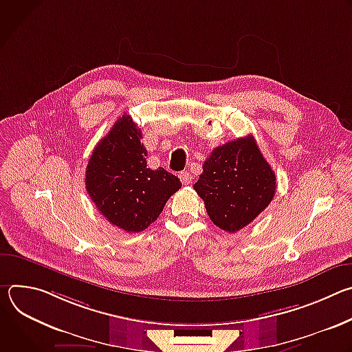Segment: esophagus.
<instances>
[{
	"label": "esophagus",
	"instance_id": "obj_1",
	"mask_svg": "<svg viewBox=\"0 0 352 352\" xmlns=\"http://www.w3.org/2000/svg\"><path fill=\"white\" fill-rule=\"evenodd\" d=\"M178 177H179V181H181L184 185H188V184H190V181H192V175H190L188 171L181 173Z\"/></svg>",
	"mask_w": 352,
	"mask_h": 352
}]
</instances>
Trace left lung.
<instances>
[{
  "instance_id": "8db88e82",
  "label": "left lung",
  "mask_w": 352,
  "mask_h": 352,
  "mask_svg": "<svg viewBox=\"0 0 352 352\" xmlns=\"http://www.w3.org/2000/svg\"><path fill=\"white\" fill-rule=\"evenodd\" d=\"M202 167L193 189L204 199L210 220L227 232L254 221L274 197V171L254 136L216 147Z\"/></svg>"
}]
</instances>
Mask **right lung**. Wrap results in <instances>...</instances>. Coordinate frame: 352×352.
I'll return each mask as SVG.
<instances>
[{
  "instance_id": "right-lung-1",
  "label": "right lung",
  "mask_w": 352,
  "mask_h": 352,
  "mask_svg": "<svg viewBox=\"0 0 352 352\" xmlns=\"http://www.w3.org/2000/svg\"><path fill=\"white\" fill-rule=\"evenodd\" d=\"M142 131L124 114L94 147L86 167V189L98 212L113 226L139 232L157 220L181 188L163 167H147Z\"/></svg>"
}]
</instances>
